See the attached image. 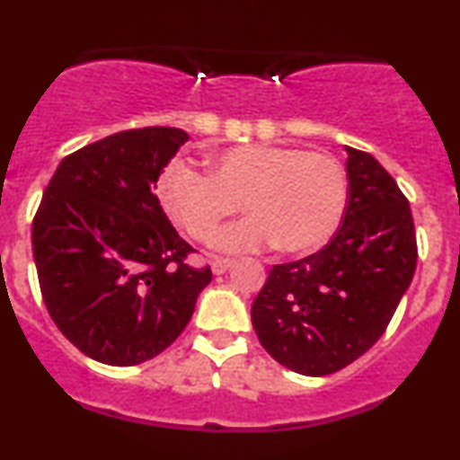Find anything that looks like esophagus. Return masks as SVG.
I'll return each mask as SVG.
<instances>
[{
	"mask_svg": "<svg viewBox=\"0 0 460 460\" xmlns=\"http://www.w3.org/2000/svg\"><path fill=\"white\" fill-rule=\"evenodd\" d=\"M231 265H234V261H231V259L216 257V259H212V272L216 276H220V274H225L226 270H231Z\"/></svg>",
	"mask_w": 460,
	"mask_h": 460,
	"instance_id": "esophagus-1",
	"label": "esophagus"
}]
</instances>
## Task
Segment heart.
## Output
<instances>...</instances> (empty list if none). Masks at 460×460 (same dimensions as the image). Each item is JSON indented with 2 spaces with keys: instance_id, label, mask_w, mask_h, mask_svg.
Listing matches in <instances>:
<instances>
[{
  "instance_id": "obj_1",
  "label": "heart",
  "mask_w": 460,
  "mask_h": 460,
  "mask_svg": "<svg viewBox=\"0 0 460 460\" xmlns=\"http://www.w3.org/2000/svg\"><path fill=\"white\" fill-rule=\"evenodd\" d=\"M169 218L195 242H209L240 206L251 216L216 237L225 252L317 251L339 229L349 197L345 167L323 152L252 143L220 152L208 175L175 163L158 180Z\"/></svg>"
}]
</instances>
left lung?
<instances>
[{
    "mask_svg": "<svg viewBox=\"0 0 460 460\" xmlns=\"http://www.w3.org/2000/svg\"><path fill=\"white\" fill-rule=\"evenodd\" d=\"M349 197L319 252L270 270L252 328L276 362L323 377L364 356L388 328L418 261L407 197L370 154L347 147Z\"/></svg>",
    "mask_w": 460,
    "mask_h": 460,
    "instance_id": "1",
    "label": "left lung"
}]
</instances>
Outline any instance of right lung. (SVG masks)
<instances>
[{"instance_id":"1","label":"right lung","mask_w":460,"mask_h":460,"mask_svg":"<svg viewBox=\"0 0 460 460\" xmlns=\"http://www.w3.org/2000/svg\"><path fill=\"white\" fill-rule=\"evenodd\" d=\"M188 135L147 126L59 163L31 225L42 300L76 349L111 367L156 358L184 332L212 270L163 212L156 181Z\"/></svg>"}]
</instances>
